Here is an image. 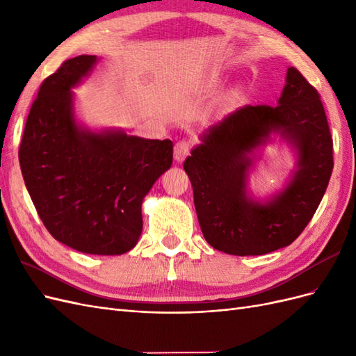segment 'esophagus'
I'll list each match as a JSON object with an SVG mask.
<instances>
[{
  "instance_id": "34e87169",
  "label": "esophagus",
  "mask_w": 356,
  "mask_h": 356,
  "mask_svg": "<svg viewBox=\"0 0 356 356\" xmlns=\"http://www.w3.org/2000/svg\"><path fill=\"white\" fill-rule=\"evenodd\" d=\"M190 154V143L186 139H181L174 147V157L177 161H182Z\"/></svg>"
}]
</instances>
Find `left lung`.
<instances>
[{"instance_id": "left-lung-1", "label": "left lung", "mask_w": 356, "mask_h": 356, "mask_svg": "<svg viewBox=\"0 0 356 356\" xmlns=\"http://www.w3.org/2000/svg\"><path fill=\"white\" fill-rule=\"evenodd\" d=\"M272 131L299 149V170L270 202L245 197L249 154ZM184 161L207 242L225 254L263 255L293 243L314 217L332 172V138L321 95L288 68L279 105H245L209 127Z\"/></svg>"}]
</instances>
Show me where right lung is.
<instances>
[{
    "label": "right lung",
    "instance_id": "add662e5",
    "mask_svg": "<svg viewBox=\"0 0 356 356\" xmlns=\"http://www.w3.org/2000/svg\"><path fill=\"white\" fill-rule=\"evenodd\" d=\"M96 56L68 59L41 83L31 105L19 161L42 224L56 241L96 255L131 251L143 232L141 204L172 165L170 139L81 131L71 88Z\"/></svg>",
    "mask_w": 356,
    "mask_h": 356
}]
</instances>
